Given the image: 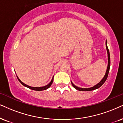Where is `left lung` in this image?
I'll list each match as a JSON object with an SVG mask.
<instances>
[{
    "label": "left lung",
    "instance_id": "obj_1",
    "mask_svg": "<svg viewBox=\"0 0 123 123\" xmlns=\"http://www.w3.org/2000/svg\"><path fill=\"white\" fill-rule=\"evenodd\" d=\"M106 48H107V53H108V67H107V71H106V73H105V75L104 76V77L103 79L102 80H101L100 82H99L98 83V84H96V86H93V87H91V88H80V87H79L78 86H75V84H74L71 81V83H72V86L75 88V89H76L77 90H79V91H92V90H94V89H98V88H100L101 87V86H102L103 84H104V82L106 81V80H107V78H108V74H109V71H110V64H111V60H110V51H109V49L108 48V47H107V40H106Z\"/></svg>",
    "mask_w": 123,
    "mask_h": 123
}]
</instances>
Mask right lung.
Returning a JSON list of instances; mask_svg holds the SVG:
<instances>
[{
    "label": "right lung",
    "instance_id": "add662e5",
    "mask_svg": "<svg viewBox=\"0 0 123 123\" xmlns=\"http://www.w3.org/2000/svg\"><path fill=\"white\" fill-rule=\"evenodd\" d=\"M17 76L18 79L19 80V81L21 83V84H22V85H23V86H25V87L28 88H30V89H32V90H35V91H43V90H45V89H48V88L50 87V86H51V84H52L53 80H54V77H53L52 79V80H51V82H50L49 84H48L47 85H46V86H43V87H32V86H28V85H27L26 84H25V83H24L23 82H22V81L19 79V78H18V76Z\"/></svg>",
    "mask_w": 123,
    "mask_h": 123
}]
</instances>
